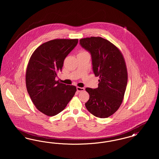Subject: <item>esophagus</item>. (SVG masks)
<instances>
[{
    "label": "esophagus",
    "instance_id": "1",
    "mask_svg": "<svg viewBox=\"0 0 159 159\" xmlns=\"http://www.w3.org/2000/svg\"><path fill=\"white\" fill-rule=\"evenodd\" d=\"M84 90V88H80V87H77V92H82Z\"/></svg>",
    "mask_w": 159,
    "mask_h": 159
}]
</instances>
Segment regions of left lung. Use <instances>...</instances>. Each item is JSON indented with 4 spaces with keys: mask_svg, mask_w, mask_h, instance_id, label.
I'll return each instance as SVG.
<instances>
[{
    "mask_svg": "<svg viewBox=\"0 0 159 159\" xmlns=\"http://www.w3.org/2000/svg\"><path fill=\"white\" fill-rule=\"evenodd\" d=\"M80 44L91 53L93 71L99 76L97 88H86L89 99L85 106L97 117H108L119 109L123 99L128 82L125 61L120 51L104 38H83Z\"/></svg>",
    "mask_w": 159,
    "mask_h": 159,
    "instance_id": "8db88e82",
    "label": "left lung"
}]
</instances>
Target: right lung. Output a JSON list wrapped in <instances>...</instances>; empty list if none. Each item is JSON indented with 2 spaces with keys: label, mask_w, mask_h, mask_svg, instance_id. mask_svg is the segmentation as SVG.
Wrapping results in <instances>:
<instances>
[{
  "label": "right lung",
  "mask_w": 159,
  "mask_h": 159,
  "mask_svg": "<svg viewBox=\"0 0 159 159\" xmlns=\"http://www.w3.org/2000/svg\"><path fill=\"white\" fill-rule=\"evenodd\" d=\"M77 43V39L49 40L31 56L25 74L27 89L36 108L46 116L60 113L75 94V86L60 83L55 77Z\"/></svg>",
  "instance_id": "1"
}]
</instances>
